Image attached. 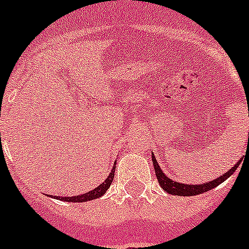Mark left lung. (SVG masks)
Segmentation results:
<instances>
[{
  "label": "left lung",
  "mask_w": 249,
  "mask_h": 249,
  "mask_svg": "<svg viewBox=\"0 0 249 249\" xmlns=\"http://www.w3.org/2000/svg\"><path fill=\"white\" fill-rule=\"evenodd\" d=\"M242 160L243 157H241L240 161L237 162L231 169H229L226 173H224L222 176H220L219 178H216V179L209 180V182L203 183V184H184V183L176 182V180L167 177L166 174L163 173V171L161 169V167H160L155 155L152 153L153 168H155V173H156V177L157 179H159V183L162 187V189H163L164 192L168 193V194L179 195V196H194V195L203 194V193L213 189V188H216L217 185L221 184L222 182H225L227 178L231 177L232 174L236 172V169L238 168V166H240V163L242 162Z\"/></svg>",
  "instance_id": "1"
}]
</instances>
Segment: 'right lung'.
Segmentation results:
<instances>
[{"mask_svg":"<svg viewBox=\"0 0 249 249\" xmlns=\"http://www.w3.org/2000/svg\"><path fill=\"white\" fill-rule=\"evenodd\" d=\"M115 166H117V163H114L113 169H111V172L109 173L108 177L106 178V180H104L102 184H99L97 188L90 190V192L85 193V194L73 195V196H56V195H48V196H53L54 199H60V200L69 201V203H85V201H89V200H93V199L101 198L102 195L106 194V192L108 190V188L110 187L111 182H113Z\"/></svg>","mask_w":249,"mask_h":249,"instance_id":"add662e5","label":"right lung"}]
</instances>
